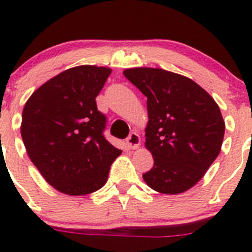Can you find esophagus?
Wrapping results in <instances>:
<instances>
[{"label":"esophagus","mask_w":252,"mask_h":252,"mask_svg":"<svg viewBox=\"0 0 252 252\" xmlns=\"http://www.w3.org/2000/svg\"><path fill=\"white\" fill-rule=\"evenodd\" d=\"M139 144H140L139 135H138L135 131L130 133V134H129V137L126 138V146H128V148L137 149V148H139Z\"/></svg>","instance_id":"obj_1"}]
</instances>
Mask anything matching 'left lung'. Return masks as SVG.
Segmentation results:
<instances>
[{"label": "left lung", "mask_w": 252, "mask_h": 252, "mask_svg": "<svg viewBox=\"0 0 252 252\" xmlns=\"http://www.w3.org/2000/svg\"><path fill=\"white\" fill-rule=\"evenodd\" d=\"M123 74L147 96L146 148L154 164L143 180L159 193L187 191L221 152L225 122L219 105L198 84L176 72L133 67Z\"/></svg>", "instance_id": "obj_1"}]
</instances>
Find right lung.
Here are the masks:
<instances>
[{
	"instance_id": "right-lung-1",
	"label": "right lung",
	"mask_w": 252,
	"mask_h": 252,
	"mask_svg": "<svg viewBox=\"0 0 252 252\" xmlns=\"http://www.w3.org/2000/svg\"><path fill=\"white\" fill-rule=\"evenodd\" d=\"M112 69L81 65L32 93L22 112L21 137L31 162L50 186L69 196L98 191L121 149L104 137L106 118L95 98Z\"/></svg>"
}]
</instances>
